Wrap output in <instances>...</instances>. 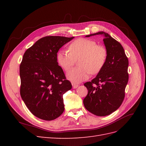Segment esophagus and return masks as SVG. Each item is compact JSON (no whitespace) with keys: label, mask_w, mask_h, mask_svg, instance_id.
Instances as JSON below:
<instances>
[{"label":"esophagus","mask_w":146,"mask_h":146,"mask_svg":"<svg viewBox=\"0 0 146 146\" xmlns=\"http://www.w3.org/2000/svg\"><path fill=\"white\" fill-rule=\"evenodd\" d=\"M79 85H77V84H74V83H72V87H73V88H77L78 86Z\"/></svg>","instance_id":"1"}]
</instances>
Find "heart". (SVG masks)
<instances>
[{
    "mask_svg": "<svg viewBox=\"0 0 146 146\" xmlns=\"http://www.w3.org/2000/svg\"><path fill=\"white\" fill-rule=\"evenodd\" d=\"M107 56V50L104 46L96 44L91 39L78 38L70 43L69 50L62 49L57 52L56 61L61 68L68 71L78 60L79 67L67 73L69 80L77 83L87 80L90 74L99 73L104 67Z\"/></svg>",
    "mask_w": 146,
    "mask_h": 146,
    "instance_id": "obj_1",
    "label": "heart"
}]
</instances>
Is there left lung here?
Listing matches in <instances>:
<instances>
[{
  "instance_id": "8db88e82",
  "label": "left lung",
  "mask_w": 146,
  "mask_h": 146,
  "mask_svg": "<svg viewBox=\"0 0 146 146\" xmlns=\"http://www.w3.org/2000/svg\"><path fill=\"white\" fill-rule=\"evenodd\" d=\"M102 35L108 52L103 69L91 82L84 84L88 94L83 99L85 108L98 116L109 115L121 105L125 98V90L129 81V60L122 45L104 32L86 35V37Z\"/></svg>"
}]
</instances>
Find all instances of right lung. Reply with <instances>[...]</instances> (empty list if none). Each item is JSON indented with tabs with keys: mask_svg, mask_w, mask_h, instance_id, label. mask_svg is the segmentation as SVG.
I'll list each match as a JSON object with an SVG mask.
<instances>
[{
	"mask_svg": "<svg viewBox=\"0 0 146 146\" xmlns=\"http://www.w3.org/2000/svg\"><path fill=\"white\" fill-rule=\"evenodd\" d=\"M74 37L47 36L25 51L19 68L20 94L30 111L45 121L64 110L63 96L72 88L56 61L60 48Z\"/></svg>",
	"mask_w": 146,
	"mask_h": 146,
	"instance_id": "right-lung-1",
	"label": "right lung"
}]
</instances>
